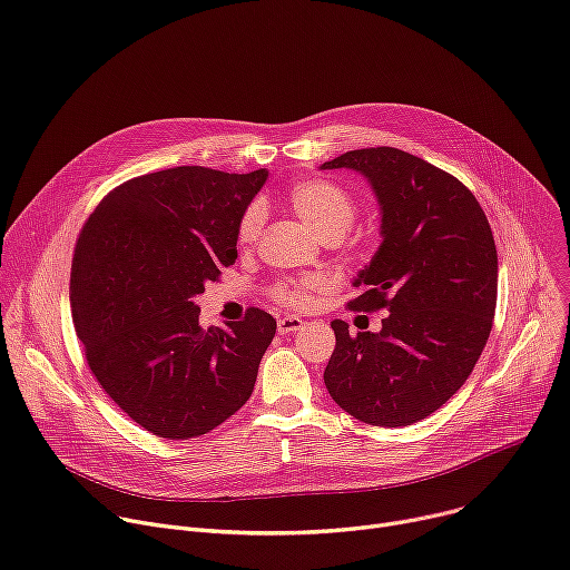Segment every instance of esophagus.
Segmentation results:
<instances>
[{
  "label": "esophagus",
  "mask_w": 570,
  "mask_h": 570,
  "mask_svg": "<svg viewBox=\"0 0 570 570\" xmlns=\"http://www.w3.org/2000/svg\"><path fill=\"white\" fill-rule=\"evenodd\" d=\"M302 325H304V321H302V318H297V316H284V318H279V321H277V330H279V334L297 332V330H302Z\"/></svg>",
  "instance_id": "1"
}]
</instances>
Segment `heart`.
<instances>
[{
	"mask_svg": "<svg viewBox=\"0 0 570 570\" xmlns=\"http://www.w3.org/2000/svg\"><path fill=\"white\" fill-rule=\"evenodd\" d=\"M288 202L293 212L312 227L321 238L345 236L356 218V204L347 190L332 181L323 179H308L295 184L288 193ZM264 227V206L254 202L243 212L236 229V238L240 247H249L256 243L258 234ZM325 288V277L312 275L304 279H286L273 286L275 302L284 306H304L312 299L314 291Z\"/></svg>",
	"mask_w": 570,
	"mask_h": 570,
	"instance_id": "1",
	"label": "heart"
}]
</instances>
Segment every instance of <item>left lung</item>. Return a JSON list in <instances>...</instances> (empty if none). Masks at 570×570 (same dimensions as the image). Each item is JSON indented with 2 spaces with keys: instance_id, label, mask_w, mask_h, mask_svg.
I'll use <instances>...</instances> for the list:
<instances>
[{
  "instance_id": "left-lung-1",
  "label": "left lung",
  "mask_w": 570,
  "mask_h": 570,
  "mask_svg": "<svg viewBox=\"0 0 570 570\" xmlns=\"http://www.w3.org/2000/svg\"><path fill=\"white\" fill-rule=\"evenodd\" d=\"M364 175L380 204L382 243L347 306L386 308L380 332L332 321L325 368L334 402L361 423L404 428L443 406L473 373L491 334L498 252L475 195L395 147L352 149L321 170Z\"/></svg>"
}]
</instances>
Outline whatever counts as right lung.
<instances>
[{"instance_id": "add662e5", "label": "right lung", "mask_w": 570, "mask_h": 570, "mask_svg": "<svg viewBox=\"0 0 570 570\" xmlns=\"http://www.w3.org/2000/svg\"><path fill=\"white\" fill-rule=\"evenodd\" d=\"M266 179V168L149 173L114 188L79 234L70 304L88 366L161 439L202 436L234 416L273 343L277 321L262 308L202 330L193 302L236 262L238 220Z\"/></svg>"}]
</instances>
